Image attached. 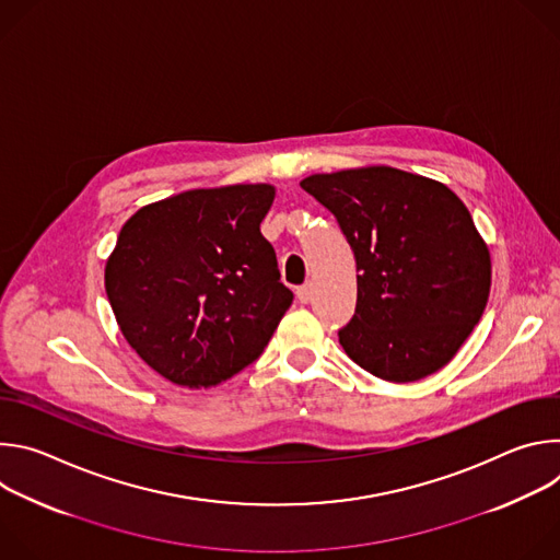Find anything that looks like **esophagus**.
<instances>
[{
  "instance_id": "34e87169",
  "label": "esophagus",
  "mask_w": 560,
  "mask_h": 560,
  "mask_svg": "<svg viewBox=\"0 0 560 560\" xmlns=\"http://www.w3.org/2000/svg\"><path fill=\"white\" fill-rule=\"evenodd\" d=\"M296 299H299L301 303H310V299H312V285H310V283L299 285V288H296Z\"/></svg>"
}]
</instances>
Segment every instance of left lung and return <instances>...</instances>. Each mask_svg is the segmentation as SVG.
Instances as JSON below:
<instances>
[{"label":"left lung","instance_id":"1","mask_svg":"<svg viewBox=\"0 0 560 560\" xmlns=\"http://www.w3.org/2000/svg\"><path fill=\"white\" fill-rule=\"evenodd\" d=\"M357 257V312L339 330L365 372L412 383L447 365L481 322L492 259L465 203L441 182L389 166L301 182Z\"/></svg>","mask_w":560,"mask_h":560}]
</instances>
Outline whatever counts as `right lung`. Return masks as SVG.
Instances as JSON below:
<instances>
[{"label": "right lung", "instance_id": "1", "mask_svg": "<svg viewBox=\"0 0 560 560\" xmlns=\"http://www.w3.org/2000/svg\"><path fill=\"white\" fill-rule=\"evenodd\" d=\"M270 184L197 188L139 208L106 261V294L130 348L175 385L212 387L250 365L292 292L261 221Z\"/></svg>", "mask_w": 560, "mask_h": 560}]
</instances>
